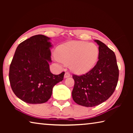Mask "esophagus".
<instances>
[{
	"label": "esophagus",
	"instance_id": "obj_1",
	"mask_svg": "<svg viewBox=\"0 0 133 133\" xmlns=\"http://www.w3.org/2000/svg\"><path fill=\"white\" fill-rule=\"evenodd\" d=\"M70 76V74L69 72H66L64 74V78H68Z\"/></svg>",
	"mask_w": 133,
	"mask_h": 133
}]
</instances>
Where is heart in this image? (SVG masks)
<instances>
[{
	"label": "heart",
	"instance_id": "1",
	"mask_svg": "<svg viewBox=\"0 0 133 133\" xmlns=\"http://www.w3.org/2000/svg\"><path fill=\"white\" fill-rule=\"evenodd\" d=\"M57 59L78 74L88 72L93 68L98 58V47L94 43L71 41L60 45L56 52Z\"/></svg>",
	"mask_w": 133,
	"mask_h": 133
}]
</instances>
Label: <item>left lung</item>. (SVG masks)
<instances>
[{
	"mask_svg": "<svg viewBox=\"0 0 133 133\" xmlns=\"http://www.w3.org/2000/svg\"><path fill=\"white\" fill-rule=\"evenodd\" d=\"M98 60L85 75H73L75 85L73 100L80 105L94 107L106 101L115 90L118 80V68L114 51L100 40Z\"/></svg>",
	"mask_w": 133,
	"mask_h": 133,
	"instance_id": "1",
	"label": "left lung"
}]
</instances>
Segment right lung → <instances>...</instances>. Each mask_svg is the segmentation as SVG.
I'll return each instance as SVG.
<instances>
[{
  "label": "right lung",
  "instance_id": "1",
  "mask_svg": "<svg viewBox=\"0 0 133 133\" xmlns=\"http://www.w3.org/2000/svg\"><path fill=\"white\" fill-rule=\"evenodd\" d=\"M50 38L42 35L33 36L19 44L9 69V81L13 93L29 104L48 102L53 88L63 80L64 72H50Z\"/></svg>",
  "mask_w": 133,
  "mask_h": 133
}]
</instances>
